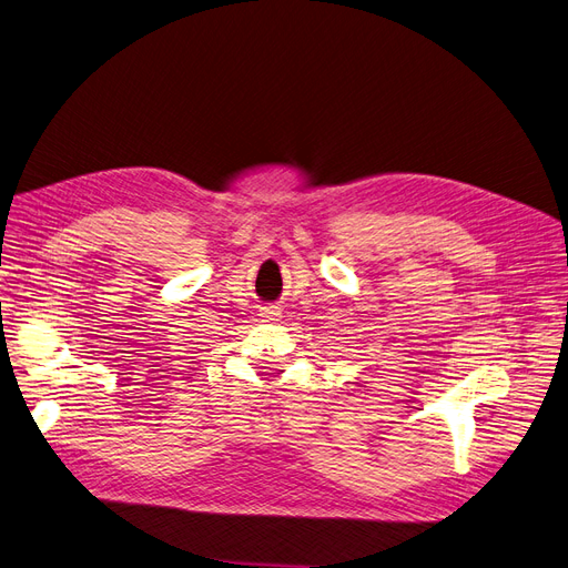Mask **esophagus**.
Instances as JSON below:
<instances>
[{
  "instance_id": "1",
  "label": "esophagus",
  "mask_w": 568,
  "mask_h": 568,
  "mask_svg": "<svg viewBox=\"0 0 568 568\" xmlns=\"http://www.w3.org/2000/svg\"><path fill=\"white\" fill-rule=\"evenodd\" d=\"M260 315H262L264 322H272V320H278V317H281V313H278L276 306H264Z\"/></svg>"
}]
</instances>
